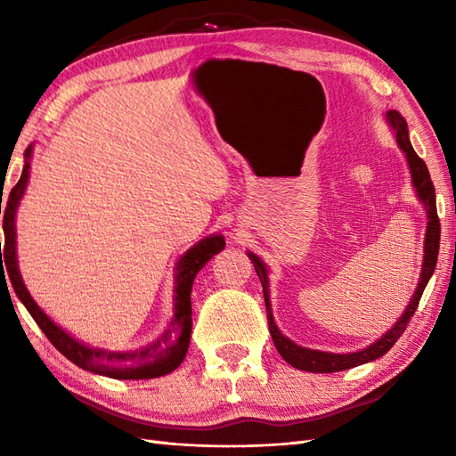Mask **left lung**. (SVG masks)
<instances>
[{"label": "left lung", "instance_id": "1", "mask_svg": "<svg viewBox=\"0 0 456 456\" xmlns=\"http://www.w3.org/2000/svg\"><path fill=\"white\" fill-rule=\"evenodd\" d=\"M388 121L395 131V139H398V144L402 151L405 152L410 162V170H411V178H413V186L418 190L419 200L425 203V209H428V217H429V225H428V235H425V258H423V270H421V280L419 286L415 289V294L411 297V302L405 309V314L398 319L388 333H386L382 338L370 346H366L364 351L351 353V354H333V353H322V351H312V348H304L297 346L296 343L289 341L288 337L278 331V327L274 323L273 317V307H270V299H268V278H266V266L263 260H260L256 255L248 253L250 263L255 265L256 274L263 282V292H265V304H266V315H268V329L270 335H273L274 346L278 348V353L282 354L284 361L288 364H292L294 368H299V370L305 372H338V370H346V368H353L358 364L370 362L386 354L390 348L395 345V341L403 335L405 327H408L410 319L413 317L415 309L419 305V299L423 296V289L428 286L429 278L435 270V265H437V256H439V240H441V223L437 216V203H435V188L429 176L428 164L423 162V159L418 157V152L413 151L411 142H410V134H408V123L402 118L398 111H388Z\"/></svg>", "mask_w": 456, "mask_h": 456}]
</instances>
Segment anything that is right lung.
I'll return each instance as SVG.
<instances>
[{
  "mask_svg": "<svg viewBox=\"0 0 456 456\" xmlns=\"http://www.w3.org/2000/svg\"><path fill=\"white\" fill-rule=\"evenodd\" d=\"M25 167L23 174L15 186L9 191V198L5 200L4 206V237L5 243L2 247L0 243V276L12 280V286L15 289L17 297L21 299L27 312L41 327V331L46 335L58 351H61L68 361H72L76 366L84 368L95 374H103L110 378H118V380H144V378H157L172 372L174 368H178L183 361V356L188 353L190 346V335H191V284L193 278L200 273V268L206 266L208 260L217 255L219 250L225 247V240L221 235H213L203 239L200 245L190 248L186 255L180 258L178 263V274H176V305H174V317L170 322L168 331L164 333L157 343H152L139 351L131 353H110L102 351V348H90L82 343L76 341L61 327L54 325L48 319L41 307H38L33 297L28 296L27 288L23 284L21 276L17 270V258H15V211L21 200L23 191L27 188L28 180V157H31V149L25 151ZM0 213H2V201H0ZM4 253V260L2 261L1 253ZM6 268L4 269L3 266Z\"/></svg>",
  "mask_w": 456,
  "mask_h": 456,
  "instance_id": "right-lung-1",
  "label": "right lung"
}]
</instances>
